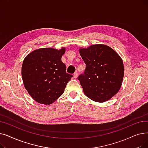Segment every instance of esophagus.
<instances>
[{
    "label": "esophagus",
    "instance_id": "esophagus-1",
    "mask_svg": "<svg viewBox=\"0 0 148 148\" xmlns=\"http://www.w3.org/2000/svg\"><path fill=\"white\" fill-rule=\"evenodd\" d=\"M73 76H74V77L75 79H77V77H78V73H77V72L74 73V74H73Z\"/></svg>",
    "mask_w": 148,
    "mask_h": 148
}]
</instances>
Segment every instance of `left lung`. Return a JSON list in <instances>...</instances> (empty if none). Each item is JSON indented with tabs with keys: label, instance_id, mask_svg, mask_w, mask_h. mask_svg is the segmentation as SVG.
Returning <instances> with one entry per match:
<instances>
[{
	"label": "left lung",
	"instance_id": "8db88e82",
	"mask_svg": "<svg viewBox=\"0 0 148 148\" xmlns=\"http://www.w3.org/2000/svg\"><path fill=\"white\" fill-rule=\"evenodd\" d=\"M79 53L86 65L84 74L78 77L84 94L94 101H107L121 87L124 75L121 58L104 44L82 48Z\"/></svg>",
	"mask_w": 148,
	"mask_h": 148
}]
</instances>
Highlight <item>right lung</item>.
Listing matches in <instances>:
<instances>
[{
  "label": "right lung",
  "instance_id": "1",
  "mask_svg": "<svg viewBox=\"0 0 148 148\" xmlns=\"http://www.w3.org/2000/svg\"><path fill=\"white\" fill-rule=\"evenodd\" d=\"M65 48H42L26 56L21 67L24 86L36 102L49 105L58 99L73 76L66 72L61 60Z\"/></svg>",
  "mask_w": 148,
  "mask_h": 148
}]
</instances>
